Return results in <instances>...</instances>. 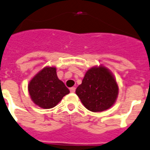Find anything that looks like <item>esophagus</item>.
Here are the masks:
<instances>
[{
	"mask_svg": "<svg viewBox=\"0 0 150 150\" xmlns=\"http://www.w3.org/2000/svg\"><path fill=\"white\" fill-rule=\"evenodd\" d=\"M69 91H70V92H72V93H74V91H75V88H74V87H72V88H69Z\"/></svg>",
	"mask_w": 150,
	"mask_h": 150,
	"instance_id": "esophagus-1",
	"label": "esophagus"
}]
</instances>
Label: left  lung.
<instances>
[{
	"mask_svg": "<svg viewBox=\"0 0 150 150\" xmlns=\"http://www.w3.org/2000/svg\"><path fill=\"white\" fill-rule=\"evenodd\" d=\"M76 94L88 110L101 112L114 104L118 86L105 67H93L87 71L82 83L76 89Z\"/></svg>",
	"mask_w": 150,
	"mask_h": 150,
	"instance_id": "obj_1",
	"label": "left lung"
}]
</instances>
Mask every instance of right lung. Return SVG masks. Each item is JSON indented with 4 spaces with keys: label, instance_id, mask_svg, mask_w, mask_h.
<instances>
[{
    "label": "right lung",
    "instance_id": "1",
    "mask_svg": "<svg viewBox=\"0 0 150 150\" xmlns=\"http://www.w3.org/2000/svg\"><path fill=\"white\" fill-rule=\"evenodd\" d=\"M29 93L36 105L51 109L62 100L69 90L58 78L55 67H45L29 83Z\"/></svg>",
    "mask_w": 150,
    "mask_h": 150
}]
</instances>
